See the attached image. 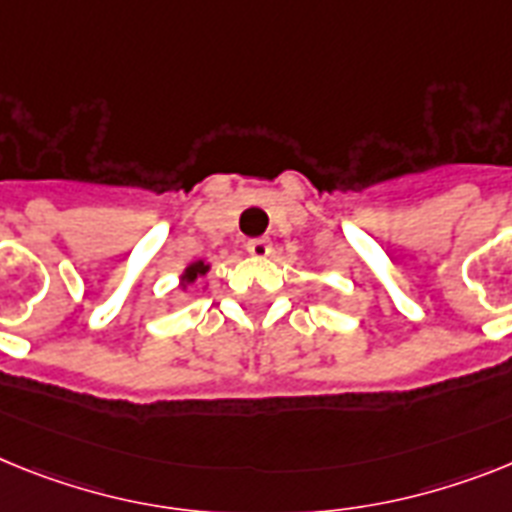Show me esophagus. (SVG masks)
I'll return each mask as SVG.
<instances>
[{
  "label": "esophagus",
  "instance_id": "34e87169",
  "mask_svg": "<svg viewBox=\"0 0 512 512\" xmlns=\"http://www.w3.org/2000/svg\"><path fill=\"white\" fill-rule=\"evenodd\" d=\"M270 249H273V244H270V239H263V236H257V239H249V242H247V252L252 257H268Z\"/></svg>",
  "mask_w": 512,
  "mask_h": 512
}]
</instances>
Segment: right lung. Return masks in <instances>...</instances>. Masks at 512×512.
<instances>
[{
  "label": "right lung",
  "mask_w": 512,
  "mask_h": 512,
  "mask_svg": "<svg viewBox=\"0 0 512 512\" xmlns=\"http://www.w3.org/2000/svg\"><path fill=\"white\" fill-rule=\"evenodd\" d=\"M208 270H210V265L205 263V260H197V263L187 265L182 273V289H187V286H190V283H195L197 278H203Z\"/></svg>",
  "instance_id": "1"
}]
</instances>
